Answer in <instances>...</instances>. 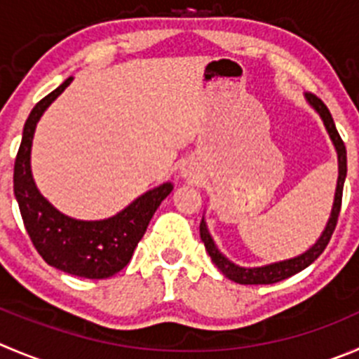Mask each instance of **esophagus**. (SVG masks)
Segmentation results:
<instances>
[{
  "mask_svg": "<svg viewBox=\"0 0 359 359\" xmlns=\"http://www.w3.org/2000/svg\"><path fill=\"white\" fill-rule=\"evenodd\" d=\"M183 174H185V176H192V170H190L189 167H187V169H183Z\"/></svg>",
  "mask_w": 359,
  "mask_h": 359,
  "instance_id": "esophagus-1",
  "label": "esophagus"
}]
</instances>
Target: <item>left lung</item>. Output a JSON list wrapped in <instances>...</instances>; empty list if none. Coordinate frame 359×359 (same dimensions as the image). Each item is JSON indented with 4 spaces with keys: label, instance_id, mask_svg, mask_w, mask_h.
<instances>
[{
    "label": "left lung",
    "instance_id": "8db88e82",
    "mask_svg": "<svg viewBox=\"0 0 359 359\" xmlns=\"http://www.w3.org/2000/svg\"><path fill=\"white\" fill-rule=\"evenodd\" d=\"M306 100L310 102V105H313L317 112L323 118L324 125L327 128V134H330L331 141L335 144L337 153H339V183H337V194H335V203H333V210H331V217L327 220L326 229H324L323 236L319 238L316 245H313L310 250H306L303 255H298L294 259H289V261L275 262V264L262 266V268H240V266L233 264L231 261L224 257V255L218 252V248L215 247L213 240H211L210 233H208L206 224L204 220H201L199 231H201V240L204 241V247H206L208 254H210L211 261L218 266L222 273H224L227 278L234 280L238 284L245 285H257V284H275V282H280V280H285L289 276L296 275L302 269H305L306 266L312 264L317 257L324 252V248L330 243L331 236H333V231L337 227V222H339L340 208H342V192H344V182H346V174H347V155H346V144H344L342 137H340L339 130H337L335 121L331 118L330 109L326 107L323 100H320L317 95L306 93Z\"/></svg>",
    "mask_w": 359,
    "mask_h": 359
}]
</instances>
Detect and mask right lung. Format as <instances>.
I'll use <instances>...</instances> for the list:
<instances>
[{"label":"right lung","mask_w":359,"mask_h":359,"mask_svg":"<svg viewBox=\"0 0 359 359\" xmlns=\"http://www.w3.org/2000/svg\"><path fill=\"white\" fill-rule=\"evenodd\" d=\"M72 79L68 77L29 112L13 165V194L33 247L47 264L84 278H109L128 264L153 213L169 196L172 185L163 183L135 199L121 213L97 222L65 217L40 196L29 167L33 134L40 116Z\"/></svg>","instance_id":"1"}]
</instances>
